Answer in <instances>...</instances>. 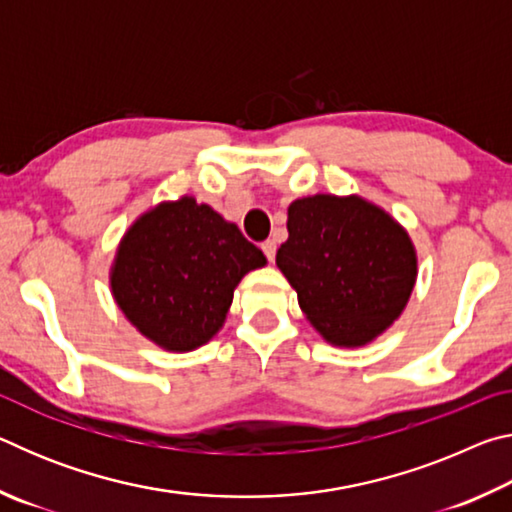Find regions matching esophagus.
Listing matches in <instances>:
<instances>
[{
    "label": "esophagus",
    "instance_id": "obj_1",
    "mask_svg": "<svg viewBox=\"0 0 512 512\" xmlns=\"http://www.w3.org/2000/svg\"><path fill=\"white\" fill-rule=\"evenodd\" d=\"M262 250H264V255H266L268 262H273V259H275V250H277L275 241H273V239H266L264 244H262Z\"/></svg>",
    "mask_w": 512,
    "mask_h": 512
}]
</instances>
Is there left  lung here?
Masks as SVG:
<instances>
[{"mask_svg": "<svg viewBox=\"0 0 512 512\" xmlns=\"http://www.w3.org/2000/svg\"><path fill=\"white\" fill-rule=\"evenodd\" d=\"M287 230L277 268L327 343L359 348L400 318L418 257L391 214L361 196L316 194L289 205Z\"/></svg>", "mask_w": 512, "mask_h": 512, "instance_id": "1", "label": "left lung"}]
</instances>
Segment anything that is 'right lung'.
<instances>
[{
	"label": "right lung",
	"mask_w": 512,
	"mask_h": 512,
	"mask_svg": "<svg viewBox=\"0 0 512 512\" xmlns=\"http://www.w3.org/2000/svg\"><path fill=\"white\" fill-rule=\"evenodd\" d=\"M264 264L235 223L183 196L128 228L110 289L137 332L164 350L189 352L219 332L241 277Z\"/></svg>",
	"instance_id": "right-lung-1"
}]
</instances>
